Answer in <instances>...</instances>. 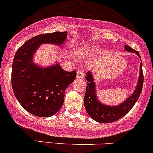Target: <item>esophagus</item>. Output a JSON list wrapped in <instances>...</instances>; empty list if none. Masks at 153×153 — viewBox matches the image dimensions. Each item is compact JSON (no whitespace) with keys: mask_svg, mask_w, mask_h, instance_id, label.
Returning a JSON list of instances; mask_svg holds the SVG:
<instances>
[{"mask_svg":"<svg viewBox=\"0 0 153 153\" xmlns=\"http://www.w3.org/2000/svg\"><path fill=\"white\" fill-rule=\"evenodd\" d=\"M84 78H85L84 71L82 70H79L78 72H77V78L83 79Z\"/></svg>","mask_w":153,"mask_h":153,"instance_id":"esophagus-1","label":"esophagus"}]
</instances>
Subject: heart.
<instances>
[{"label":"heart","mask_w":153,"mask_h":153,"mask_svg":"<svg viewBox=\"0 0 153 153\" xmlns=\"http://www.w3.org/2000/svg\"><path fill=\"white\" fill-rule=\"evenodd\" d=\"M85 51L86 52V53H97V52L99 51V48L95 46H91L90 47H88L86 48V49H85Z\"/></svg>","instance_id":"b5f03b06"}]
</instances>
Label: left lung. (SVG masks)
<instances>
[{"mask_svg":"<svg viewBox=\"0 0 153 153\" xmlns=\"http://www.w3.org/2000/svg\"><path fill=\"white\" fill-rule=\"evenodd\" d=\"M124 50L128 52L135 53L140 59V56L136 50L129 46L126 45ZM88 81L86 92L84 97V105L87 113L94 121L100 123H111L124 117L132 109L140 97L143 85V73L142 69V62L140 65V73L138 80L134 91L128 97L118 105L110 106L102 103L98 100L96 92V84L91 71H88L85 75Z\"/></svg>","mask_w":153,"mask_h":153,"instance_id":"8db88e82","label":"left lung"}]
</instances>
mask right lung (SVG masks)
Instances as JSON below:
<instances>
[{
  "label": "right lung",
  "instance_id": "right-lung-1",
  "mask_svg": "<svg viewBox=\"0 0 153 153\" xmlns=\"http://www.w3.org/2000/svg\"><path fill=\"white\" fill-rule=\"evenodd\" d=\"M67 32H56L34 36L15 54L12 65L13 92L21 106L32 114L50 117L64 101L65 91L76 78V71L67 72L57 62L48 67L36 64L34 53L42 44L63 47Z\"/></svg>",
  "mask_w": 153,
  "mask_h": 153
}]
</instances>
